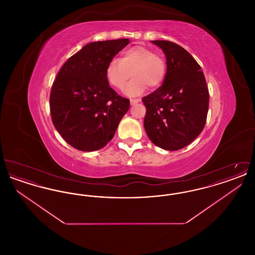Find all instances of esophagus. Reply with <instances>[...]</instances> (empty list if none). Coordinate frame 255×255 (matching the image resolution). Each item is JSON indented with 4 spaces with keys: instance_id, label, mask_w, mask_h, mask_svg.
<instances>
[{
    "instance_id": "34e87169",
    "label": "esophagus",
    "mask_w": 255,
    "mask_h": 255,
    "mask_svg": "<svg viewBox=\"0 0 255 255\" xmlns=\"http://www.w3.org/2000/svg\"><path fill=\"white\" fill-rule=\"evenodd\" d=\"M139 101H140L139 99H131V100H130V104H131V105H134V104L138 103Z\"/></svg>"
}]
</instances>
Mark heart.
I'll return each instance as SVG.
<instances>
[{
	"label": "heart",
	"mask_w": 255,
	"mask_h": 255,
	"mask_svg": "<svg viewBox=\"0 0 255 255\" xmlns=\"http://www.w3.org/2000/svg\"><path fill=\"white\" fill-rule=\"evenodd\" d=\"M125 94L136 96L143 93L149 86L156 88L162 83L166 73V63L162 56L154 53L144 46H133L124 49L119 59L113 58L105 69V77L116 90H122L130 78Z\"/></svg>",
	"instance_id": "obj_1"
}]
</instances>
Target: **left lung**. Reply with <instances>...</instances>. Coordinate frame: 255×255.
<instances>
[{
    "label": "left lung",
    "mask_w": 255,
    "mask_h": 255,
    "mask_svg": "<svg viewBox=\"0 0 255 255\" xmlns=\"http://www.w3.org/2000/svg\"><path fill=\"white\" fill-rule=\"evenodd\" d=\"M152 43L164 52L167 70L162 85L142 98L144 128L155 145L176 151L190 144L203 131L209 93L201 66L187 50L170 41Z\"/></svg>",
    "instance_id": "obj_1"
}]
</instances>
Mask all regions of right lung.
<instances>
[{"label":"right lung","instance_id":"1","mask_svg":"<svg viewBox=\"0 0 255 255\" xmlns=\"http://www.w3.org/2000/svg\"><path fill=\"white\" fill-rule=\"evenodd\" d=\"M129 39L87 44L63 65L49 96L51 121L73 148L92 152L106 145L130 107L105 77V69Z\"/></svg>","mask_w":255,"mask_h":255}]
</instances>
